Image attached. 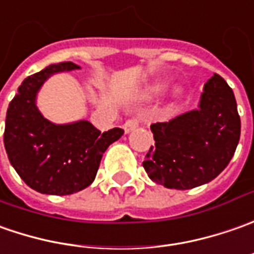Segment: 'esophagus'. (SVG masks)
<instances>
[{"instance_id":"1","label":"esophagus","mask_w":254,"mask_h":254,"mask_svg":"<svg viewBox=\"0 0 254 254\" xmlns=\"http://www.w3.org/2000/svg\"><path fill=\"white\" fill-rule=\"evenodd\" d=\"M139 124H140V118H139V117H137V118L127 119V122L124 124V130H125V133H129V132L135 130L136 127H139Z\"/></svg>"}]
</instances>
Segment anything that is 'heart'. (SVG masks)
<instances>
[{"label": "heart", "instance_id": "1", "mask_svg": "<svg viewBox=\"0 0 254 254\" xmlns=\"http://www.w3.org/2000/svg\"><path fill=\"white\" fill-rule=\"evenodd\" d=\"M167 87H169V83L166 80H159V81L152 84L150 90H152V92H163L167 90Z\"/></svg>", "mask_w": 254, "mask_h": 254}]
</instances>
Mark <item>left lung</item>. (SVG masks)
Segmentation results:
<instances>
[{
    "label": "left lung",
    "mask_w": 254,
    "mask_h": 254,
    "mask_svg": "<svg viewBox=\"0 0 254 254\" xmlns=\"http://www.w3.org/2000/svg\"><path fill=\"white\" fill-rule=\"evenodd\" d=\"M154 147L143 167L156 184L190 190L221 174L235 154L241 118L232 88L214 74L204 85L197 110L152 127Z\"/></svg>",
    "instance_id": "obj_1"
}]
</instances>
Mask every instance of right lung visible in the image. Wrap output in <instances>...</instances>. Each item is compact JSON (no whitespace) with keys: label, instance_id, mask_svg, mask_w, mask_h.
<instances>
[{"label":"right lung","instance_id":"add662e5","mask_svg":"<svg viewBox=\"0 0 254 254\" xmlns=\"http://www.w3.org/2000/svg\"><path fill=\"white\" fill-rule=\"evenodd\" d=\"M78 68L64 62L26 77L6 111L4 144L8 159L19 177L40 194L68 195L88 187L104 152L124 135L121 127L101 133L84 119L53 124L42 115L36 98L45 81L53 74Z\"/></svg>","mask_w":254,"mask_h":254}]
</instances>
